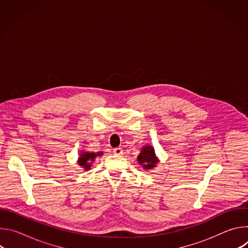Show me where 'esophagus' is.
Segmentation results:
<instances>
[{"mask_svg":"<svg viewBox=\"0 0 248 248\" xmlns=\"http://www.w3.org/2000/svg\"><path fill=\"white\" fill-rule=\"evenodd\" d=\"M113 153H114L115 155H122V154H123V149H122L121 147H117V148H115V149L113 150Z\"/></svg>","mask_w":248,"mask_h":248,"instance_id":"1","label":"esophagus"}]
</instances>
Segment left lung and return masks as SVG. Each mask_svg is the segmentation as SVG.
<instances>
[{"mask_svg":"<svg viewBox=\"0 0 248 248\" xmlns=\"http://www.w3.org/2000/svg\"><path fill=\"white\" fill-rule=\"evenodd\" d=\"M137 161L145 170H151L158 164V158L156 157L155 150L151 145L143 146L140 154L137 156Z\"/></svg>","mask_w":248,"mask_h":248,"instance_id":"left-lung-1","label":"left lung"}]
</instances>
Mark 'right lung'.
Masks as SVG:
<instances>
[{"label": "right lung", "mask_w": 248, "mask_h": 248, "mask_svg": "<svg viewBox=\"0 0 248 248\" xmlns=\"http://www.w3.org/2000/svg\"><path fill=\"white\" fill-rule=\"evenodd\" d=\"M103 155V152H97V153H94V152H82L80 153V156L78 158V165L81 166L85 170H88L91 167V164L94 162L95 158L97 156H101Z\"/></svg>", "instance_id": "add662e5"}]
</instances>
